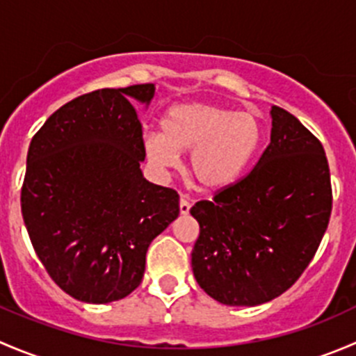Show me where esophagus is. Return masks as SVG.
Instances as JSON below:
<instances>
[{"mask_svg": "<svg viewBox=\"0 0 356 356\" xmlns=\"http://www.w3.org/2000/svg\"><path fill=\"white\" fill-rule=\"evenodd\" d=\"M189 208H191V203H189L188 196L182 195L181 201H179V210H181L182 215H188L189 213Z\"/></svg>", "mask_w": 356, "mask_h": 356, "instance_id": "esophagus-1", "label": "esophagus"}]
</instances>
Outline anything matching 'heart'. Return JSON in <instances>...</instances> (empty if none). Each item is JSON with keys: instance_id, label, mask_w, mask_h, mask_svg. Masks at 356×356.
<instances>
[{"instance_id": "1", "label": "heart", "mask_w": 356, "mask_h": 356, "mask_svg": "<svg viewBox=\"0 0 356 356\" xmlns=\"http://www.w3.org/2000/svg\"><path fill=\"white\" fill-rule=\"evenodd\" d=\"M261 141L264 124L251 111L182 103L165 111L161 132H145L143 148L161 172L177 165V152H189V175L200 188L217 191L241 177Z\"/></svg>"}]
</instances>
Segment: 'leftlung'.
I'll use <instances>...</instances> for the list:
<instances>
[{"label":"left lung","instance_id":"1","mask_svg":"<svg viewBox=\"0 0 356 356\" xmlns=\"http://www.w3.org/2000/svg\"><path fill=\"white\" fill-rule=\"evenodd\" d=\"M270 143L257 165L213 200L191 208L200 236L191 265L200 288L231 307L281 296L317 253L332 210L322 143L272 106Z\"/></svg>","mask_w":356,"mask_h":356}]
</instances>
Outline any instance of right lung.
<instances>
[{
  "instance_id": "obj_1",
  "label": "right lung",
  "mask_w": 356,
  "mask_h": 356,
  "mask_svg": "<svg viewBox=\"0 0 356 356\" xmlns=\"http://www.w3.org/2000/svg\"><path fill=\"white\" fill-rule=\"evenodd\" d=\"M155 86L96 89L60 106L32 138L22 217L35 254L60 289L86 303L131 294L146 251L179 215L175 189L143 177L134 99Z\"/></svg>"
}]
</instances>
